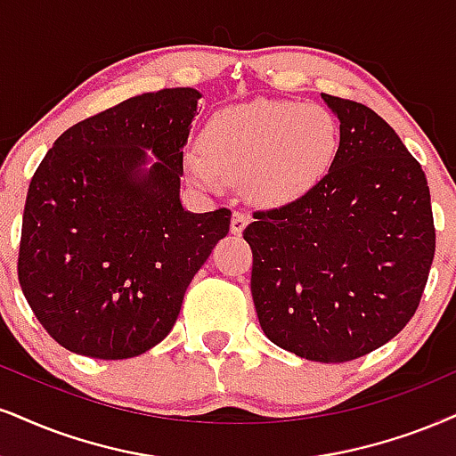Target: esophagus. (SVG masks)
<instances>
[{
	"label": "esophagus",
	"instance_id": "1",
	"mask_svg": "<svg viewBox=\"0 0 456 456\" xmlns=\"http://www.w3.org/2000/svg\"><path fill=\"white\" fill-rule=\"evenodd\" d=\"M249 216H247V213H240V211H234L232 213V219H230V232L232 234H243V230H245V226L247 224H249Z\"/></svg>",
	"mask_w": 456,
	"mask_h": 456
}]
</instances>
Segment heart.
<instances>
[{"label": "heart", "mask_w": 456, "mask_h": 456, "mask_svg": "<svg viewBox=\"0 0 456 456\" xmlns=\"http://www.w3.org/2000/svg\"><path fill=\"white\" fill-rule=\"evenodd\" d=\"M200 148L185 154L190 179L219 190L245 179L264 205H288L311 192L338 154V125L322 105L251 101L230 105L202 128Z\"/></svg>", "instance_id": "b5f03b06"}]
</instances>
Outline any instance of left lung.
Masks as SVG:
<instances>
[{
  "instance_id": "left-lung-1",
  "label": "left lung",
  "mask_w": 456,
  "mask_h": 456,
  "mask_svg": "<svg viewBox=\"0 0 456 456\" xmlns=\"http://www.w3.org/2000/svg\"><path fill=\"white\" fill-rule=\"evenodd\" d=\"M340 122L334 165L311 192L254 213L251 296L264 334L311 362L368 355L406 328L436 254L425 171L355 101L322 94Z\"/></svg>"
}]
</instances>
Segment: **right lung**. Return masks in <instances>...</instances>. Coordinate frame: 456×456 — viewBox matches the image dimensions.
<instances>
[{
    "label": "right lung",
    "mask_w": 456,
    "mask_h": 456,
    "mask_svg": "<svg viewBox=\"0 0 456 456\" xmlns=\"http://www.w3.org/2000/svg\"><path fill=\"white\" fill-rule=\"evenodd\" d=\"M202 94L165 88L56 139L27 192L19 283L67 351L128 359L167 338L230 211H185L183 145Z\"/></svg>",
    "instance_id": "add662e5"
}]
</instances>
